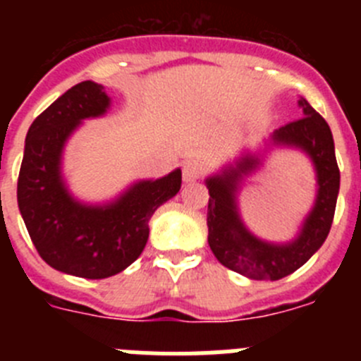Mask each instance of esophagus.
<instances>
[{
	"instance_id": "obj_1",
	"label": "esophagus",
	"mask_w": 361,
	"mask_h": 361,
	"mask_svg": "<svg viewBox=\"0 0 361 361\" xmlns=\"http://www.w3.org/2000/svg\"><path fill=\"white\" fill-rule=\"evenodd\" d=\"M202 173H204V168L199 161H193V159H190V161H186L183 164L184 183H195L197 178L202 177Z\"/></svg>"
}]
</instances>
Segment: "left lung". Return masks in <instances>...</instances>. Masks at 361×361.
Instances as JSON below:
<instances>
[{"label":"left lung","instance_id":"8db88e82","mask_svg":"<svg viewBox=\"0 0 361 361\" xmlns=\"http://www.w3.org/2000/svg\"><path fill=\"white\" fill-rule=\"evenodd\" d=\"M304 117L275 130L273 146L298 148L317 171V199L295 240L271 244L245 228L237 206L240 180L262 166L260 155L244 153L235 164L206 178L209 190L208 244L220 264L251 280H280L295 273L317 253L329 235L340 190V170L329 124L305 99H300Z\"/></svg>","mask_w":361,"mask_h":361}]
</instances>
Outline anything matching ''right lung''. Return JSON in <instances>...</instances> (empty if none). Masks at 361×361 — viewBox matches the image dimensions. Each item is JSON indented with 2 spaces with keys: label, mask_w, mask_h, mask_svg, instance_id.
I'll use <instances>...</instances> for the list:
<instances>
[{
  "label": "right lung",
  "mask_w": 361,
  "mask_h": 361,
  "mask_svg": "<svg viewBox=\"0 0 361 361\" xmlns=\"http://www.w3.org/2000/svg\"><path fill=\"white\" fill-rule=\"evenodd\" d=\"M110 108L104 86H72L34 119L25 139L18 178V206L37 253L54 269L81 279H108L133 264L148 242V222L159 206L180 190L173 170L139 180L111 202L82 204L70 195L61 175L68 137L85 119Z\"/></svg>",
  "instance_id": "obj_1"
}]
</instances>
